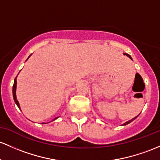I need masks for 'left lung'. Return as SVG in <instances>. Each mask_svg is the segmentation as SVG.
I'll use <instances>...</instances> for the list:
<instances>
[{"label":"left lung","mask_w":160,"mask_h":160,"mask_svg":"<svg viewBox=\"0 0 160 160\" xmlns=\"http://www.w3.org/2000/svg\"><path fill=\"white\" fill-rule=\"evenodd\" d=\"M124 54H125V55H127V56H128V57H129V58H131V60H132V58H131V56H130V55H129V54H127V53H124ZM138 116H136V117H135V118H132V119H131V120H130V121H128V122H127L124 123V124H122V125H126V124H129V123H131V122H133V121H134V120H135V119H136V118H138Z\"/></svg>","instance_id":"obj_1"}]
</instances>
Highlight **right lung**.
<instances>
[{
  "instance_id": "1",
  "label": "right lung",
  "mask_w": 160,
  "mask_h": 160,
  "mask_svg": "<svg viewBox=\"0 0 160 160\" xmlns=\"http://www.w3.org/2000/svg\"><path fill=\"white\" fill-rule=\"evenodd\" d=\"M29 57H30V56H29ZM27 58V59H28ZM17 77H16V78L14 79V83H13V99H14V102H15V103L16 104H17V106L19 107V108H20V104H19V102L17 101V96H16V89H17ZM58 118V117H57V118H54L53 120H55V119H57Z\"/></svg>"
}]
</instances>
